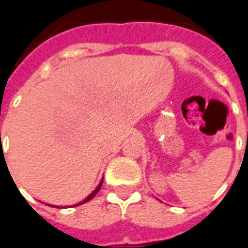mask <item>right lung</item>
<instances>
[{
	"label": "right lung",
	"instance_id": "add662e5",
	"mask_svg": "<svg viewBox=\"0 0 248 248\" xmlns=\"http://www.w3.org/2000/svg\"><path fill=\"white\" fill-rule=\"evenodd\" d=\"M101 184H103V180H101V183H100V184L97 185V188L95 189V190H93V192L91 193V194H90V196L87 197V198H86L85 201H82V202H81V203H86V202H87V201H90V200H91V198H93V197L95 196V194H96V193L99 192V190H100V188H101ZM81 203H77V204H75V206H78V204H81Z\"/></svg>",
	"mask_w": 248,
	"mask_h": 248
}]
</instances>
